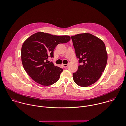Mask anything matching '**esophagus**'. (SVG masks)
Segmentation results:
<instances>
[{"mask_svg": "<svg viewBox=\"0 0 126 126\" xmlns=\"http://www.w3.org/2000/svg\"><path fill=\"white\" fill-rule=\"evenodd\" d=\"M68 66V64H62V66H63L64 68H66Z\"/></svg>", "mask_w": 126, "mask_h": 126, "instance_id": "34e87169", "label": "esophagus"}]
</instances>
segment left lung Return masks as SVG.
Segmentation results:
<instances>
[{
	"label": "left lung",
	"mask_w": 126,
	"mask_h": 126,
	"mask_svg": "<svg viewBox=\"0 0 126 126\" xmlns=\"http://www.w3.org/2000/svg\"><path fill=\"white\" fill-rule=\"evenodd\" d=\"M79 65L73 73L75 82L79 86L87 87L95 83L104 72L108 55L104 43L90 33L71 37Z\"/></svg>",
	"instance_id": "obj_1"
}]
</instances>
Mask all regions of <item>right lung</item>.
I'll use <instances>...</instances> for the list:
<instances>
[{
	"label": "right lung",
	"instance_id": "obj_1",
	"mask_svg": "<svg viewBox=\"0 0 126 126\" xmlns=\"http://www.w3.org/2000/svg\"><path fill=\"white\" fill-rule=\"evenodd\" d=\"M70 39L67 35L39 32L26 40L21 47V61L25 71L33 80L44 86L58 80L63 69L54 66L48 58L53 57L54 49L58 44L66 43Z\"/></svg>",
	"mask_w": 126,
	"mask_h": 126
}]
</instances>
